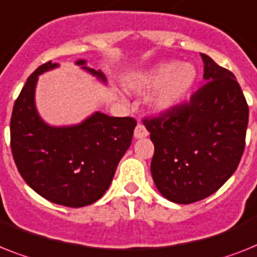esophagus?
<instances>
[{
    "label": "esophagus",
    "mask_w": 257,
    "mask_h": 257,
    "mask_svg": "<svg viewBox=\"0 0 257 257\" xmlns=\"http://www.w3.org/2000/svg\"><path fill=\"white\" fill-rule=\"evenodd\" d=\"M148 135H149L148 129L143 124H137L135 129V139H143V137H147Z\"/></svg>",
    "instance_id": "esophagus-1"
}]
</instances>
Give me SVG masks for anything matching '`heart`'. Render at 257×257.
Returning <instances> with one entry per match:
<instances>
[{"instance_id":"obj_1","label":"heart","mask_w":257,"mask_h":257,"mask_svg":"<svg viewBox=\"0 0 257 257\" xmlns=\"http://www.w3.org/2000/svg\"><path fill=\"white\" fill-rule=\"evenodd\" d=\"M197 80V70L191 64H181L179 62L158 64L157 67L141 75L131 88L143 92L149 89L162 87L158 93L154 96V109L165 112L178 105L185 96L190 92Z\"/></svg>"}]
</instances>
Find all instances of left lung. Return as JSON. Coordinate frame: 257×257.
Listing matches in <instances>:
<instances>
[{
  "label": "left lung",
  "instance_id": "obj_1",
  "mask_svg": "<svg viewBox=\"0 0 257 257\" xmlns=\"http://www.w3.org/2000/svg\"><path fill=\"white\" fill-rule=\"evenodd\" d=\"M201 56L206 83L190 101L143 120L154 144V183L179 204L202 201L220 189L245 147L248 104L240 85L231 71Z\"/></svg>",
  "mask_w": 257,
  "mask_h": 257
}]
</instances>
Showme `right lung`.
I'll return each mask as SVG.
<instances>
[{"mask_svg":"<svg viewBox=\"0 0 257 257\" xmlns=\"http://www.w3.org/2000/svg\"><path fill=\"white\" fill-rule=\"evenodd\" d=\"M81 66L100 80V71ZM58 67L51 60L29 76L17 97L10 120V148L25 182L47 201L67 207L88 206L103 197L118 162L131 147L133 117L95 112L72 126H50L39 117L34 93L38 75Z\"/></svg>","mask_w":257,"mask_h":257,"instance_id":"obj_1","label":"right lung"}]
</instances>
